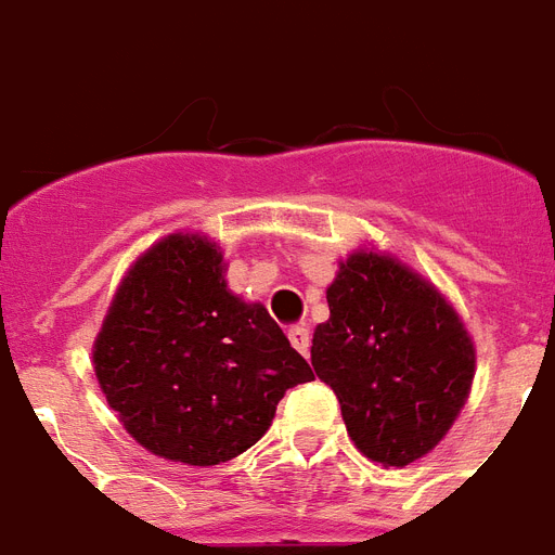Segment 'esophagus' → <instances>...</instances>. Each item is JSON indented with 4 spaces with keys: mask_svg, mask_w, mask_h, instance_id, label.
Segmentation results:
<instances>
[{
    "mask_svg": "<svg viewBox=\"0 0 555 555\" xmlns=\"http://www.w3.org/2000/svg\"><path fill=\"white\" fill-rule=\"evenodd\" d=\"M289 340H292V347L298 349L300 354H309V347H312V335H309V330H306V326H292Z\"/></svg>",
    "mask_w": 555,
    "mask_h": 555,
    "instance_id": "esophagus-1",
    "label": "esophagus"
}]
</instances>
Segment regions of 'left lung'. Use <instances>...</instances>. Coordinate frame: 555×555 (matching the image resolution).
<instances>
[{"instance_id": "8db88e82", "label": "left lung", "mask_w": 555, "mask_h": 555, "mask_svg": "<svg viewBox=\"0 0 555 555\" xmlns=\"http://www.w3.org/2000/svg\"><path fill=\"white\" fill-rule=\"evenodd\" d=\"M326 304L312 366L335 389L354 447L384 467L424 459L455 424L476 375L461 314L424 274L378 249L340 260Z\"/></svg>"}]
</instances>
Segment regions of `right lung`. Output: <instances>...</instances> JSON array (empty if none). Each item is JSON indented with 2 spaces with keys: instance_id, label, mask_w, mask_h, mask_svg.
Returning <instances> with one entry per match:
<instances>
[{
  "instance_id": "right-lung-1",
  "label": "right lung",
  "mask_w": 555,
  "mask_h": 555,
  "mask_svg": "<svg viewBox=\"0 0 555 555\" xmlns=\"http://www.w3.org/2000/svg\"><path fill=\"white\" fill-rule=\"evenodd\" d=\"M94 372L137 444L192 467L246 453L283 392L312 380L266 306L229 289L223 251L197 232L168 234L131 263L94 340Z\"/></svg>"
}]
</instances>
